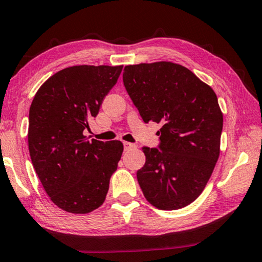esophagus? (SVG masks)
I'll list each match as a JSON object with an SVG mask.
<instances>
[{"mask_svg":"<svg viewBox=\"0 0 262 262\" xmlns=\"http://www.w3.org/2000/svg\"><path fill=\"white\" fill-rule=\"evenodd\" d=\"M123 146H124V150H129L132 148H135V145L134 143H130V142H123Z\"/></svg>","mask_w":262,"mask_h":262,"instance_id":"34e87169","label":"esophagus"}]
</instances>
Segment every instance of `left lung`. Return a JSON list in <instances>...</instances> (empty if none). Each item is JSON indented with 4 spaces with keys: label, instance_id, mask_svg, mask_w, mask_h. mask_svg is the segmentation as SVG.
<instances>
[{
    "label": "left lung",
    "instance_id": "8db88e82",
    "mask_svg": "<svg viewBox=\"0 0 262 262\" xmlns=\"http://www.w3.org/2000/svg\"><path fill=\"white\" fill-rule=\"evenodd\" d=\"M123 84L143 122L161 123L160 149L143 147L136 172L143 196L160 210L196 201L221 152L223 114L211 86L172 61L127 65Z\"/></svg>",
    "mask_w": 262,
    "mask_h": 262
}]
</instances>
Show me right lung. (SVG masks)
<instances>
[{
	"label": "right lung",
	"mask_w": 262,
	"mask_h": 262,
	"mask_svg": "<svg viewBox=\"0 0 262 262\" xmlns=\"http://www.w3.org/2000/svg\"><path fill=\"white\" fill-rule=\"evenodd\" d=\"M122 65H76L51 76L29 108L28 149L50 200L64 211L99 208L123 152L119 140L91 141L83 134L115 85Z\"/></svg>",
	"instance_id": "1"
}]
</instances>
